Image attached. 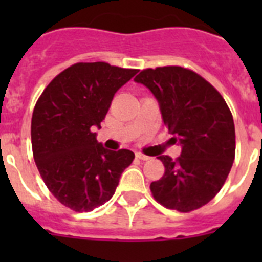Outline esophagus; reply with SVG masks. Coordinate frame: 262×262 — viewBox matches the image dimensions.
<instances>
[{
    "mask_svg": "<svg viewBox=\"0 0 262 262\" xmlns=\"http://www.w3.org/2000/svg\"><path fill=\"white\" fill-rule=\"evenodd\" d=\"M136 157H138L139 160H143V161H147V160H149V157H148L147 155H143L142 152H136Z\"/></svg>",
    "mask_w": 262,
    "mask_h": 262,
    "instance_id": "esophagus-1",
    "label": "esophagus"
}]
</instances>
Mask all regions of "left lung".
Segmentation results:
<instances>
[{"instance_id":"1","label":"left lung","mask_w":262,"mask_h":262,"mask_svg":"<svg viewBox=\"0 0 262 262\" xmlns=\"http://www.w3.org/2000/svg\"><path fill=\"white\" fill-rule=\"evenodd\" d=\"M135 82L151 90L181 156H159L165 173L151 184L155 200L189 212L214 198L235 160V124L223 97L195 72L181 67L144 69Z\"/></svg>"}]
</instances>
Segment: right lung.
Masks as SVG:
<instances>
[{"instance_id":"obj_1","label":"right lung","mask_w":262,"mask_h":262,"mask_svg":"<svg viewBox=\"0 0 262 262\" xmlns=\"http://www.w3.org/2000/svg\"><path fill=\"white\" fill-rule=\"evenodd\" d=\"M138 73L107 62H77L53 78L36 102L31 119L34 160L60 203L92 211L114 195L129 149L110 151L97 142L111 101Z\"/></svg>"}]
</instances>
